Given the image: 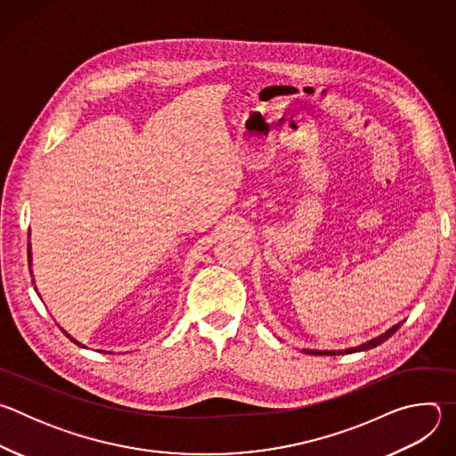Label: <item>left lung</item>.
<instances>
[{
  "label": "left lung",
  "mask_w": 456,
  "mask_h": 456,
  "mask_svg": "<svg viewBox=\"0 0 456 456\" xmlns=\"http://www.w3.org/2000/svg\"><path fill=\"white\" fill-rule=\"evenodd\" d=\"M401 324H403V322L394 324V327L387 329L384 334H380V336H377L375 339H370V341H366V343H362V345H359V346H354V348H346V350H308V348H305L303 352H305V354H310V355H345V354L366 352V350L375 348V346H379L380 343H384L386 339L392 338V336L401 329Z\"/></svg>",
  "instance_id": "left-lung-1"
}]
</instances>
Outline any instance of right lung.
Wrapping results in <instances>:
<instances>
[{"instance_id": "right-lung-1", "label": "right lung", "mask_w": 456, "mask_h": 456, "mask_svg": "<svg viewBox=\"0 0 456 456\" xmlns=\"http://www.w3.org/2000/svg\"><path fill=\"white\" fill-rule=\"evenodd\" d=\"M28 236H30V234H28ZM30 267H32V252H30V241H28V269H30ZM30 273H32V271H30ZM32 283H36V281H34V280H32ZM36 292H37V289H36ZM62 332H64V330H62ZM64 336H67V338H69V339H70V341H72V343H76V345H79V346H81V348H86V346H85V345H81V343H79V341H76V339H74V338H72V336H70V334H69V332H64Z\"/></svg>"}]
</instances>
